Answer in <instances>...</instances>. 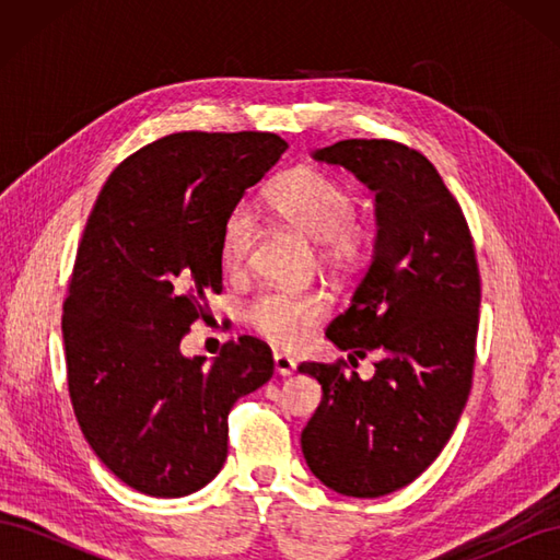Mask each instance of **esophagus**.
Returning a JSON list of instances; mask_svg holds the SVG:
<instances>
[{"label":"esophagus","mask_w":560,"mask_h":560,"mask_svg":"<svg viewBox=\"0 0 560 560\" xmlns=\"http://www.w3.org/2000/svg\"><path fill=\"white\" fill-rule=\"evenodd\" d=\"M273 364H276L278 376H290L296 369V362L290 358V354H282V352H273Z\"/></svg>","instance_id":"obj_1"}]
</instances>
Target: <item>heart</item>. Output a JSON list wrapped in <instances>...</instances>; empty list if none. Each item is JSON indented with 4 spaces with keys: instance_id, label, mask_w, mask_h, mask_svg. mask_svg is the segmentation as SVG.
<instances>
[{
    "instance_id": "1",
    "label": "heart",
    "mask_w": 560,
    "mask_h": 560,
    "mask_svg": "<svg viewBox=\"0 0 560 560\" xmlns=\"http://www.w3.org/2000/svg\"><path fill=\"white\" fill-rule=\"evenodd\" d=\"M268 206L294 231L319 243V259L336 273H352L364 264L371 233L352 217L358 202L343 182L315 167H296L270 186ZM254 231L257 224L245 206L226 217L219 245L224 268L238 270L245 266L254 245ZM327 313L329 303L319 292L268 290L249 301L245 317L266 341L280 348H296Z\"/></svg>"
}]
</instances>
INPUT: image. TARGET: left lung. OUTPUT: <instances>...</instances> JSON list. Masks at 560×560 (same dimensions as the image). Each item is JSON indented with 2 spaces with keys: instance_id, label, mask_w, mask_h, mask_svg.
<instances>
[{
  "instance_id": "1",
  "label": "left lung",
  "mask_w": 560,
  "mask_h": 560,
  "mask_svg": "<svg viewBox=\"0 0 560 560\" xmlns=\"http://www.w3.org/2000/svg\"><path fill=\"white\" fill-rule=\"evenodd\" d=\"M313 159L341 165L376 194L371 264L327 338L354 366L378 350L374 378L303 362L322 401L301 432L303 457L327 488L381 498L409 486L442 453L474 371L481 282L460 206L436 167L389 140H343Z\"/></svg>"
}]
</instances>
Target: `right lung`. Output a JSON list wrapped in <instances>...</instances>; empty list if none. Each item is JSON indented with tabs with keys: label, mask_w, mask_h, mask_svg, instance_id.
I'll return each mask as SVG.
<instances>
[{
	"label": "right lung",
	"mask_w": 560,
	"mask_h": 560,
	"mask_svg": "<svg viewBox=\"0 0 560 560\" xmlns=\"http://www.w3.org/2000/svg\"><path fill=\"white\" fill-rule=\"evenodd\" d=\"M273 132H177L105 182L65 301L67 383L83 436L114 477L184 498L224 467L229 411L273 376L254 336L184 358L179 343L222 292V229L284 154Z\"/></svg>",
	"instance_id": "add662e5"
}]
</instances>
